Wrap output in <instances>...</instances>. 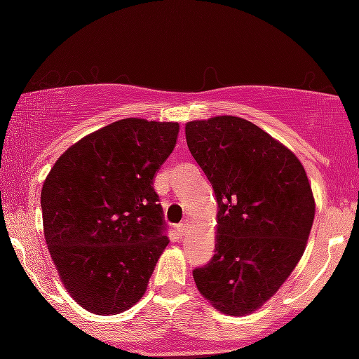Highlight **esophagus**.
<instances>
[{"instance_id":"34e87169","label":"esophagus","mask_w":359,"mask_h":359,"mask_svg":"<svg viewBox=\"0 0 359 359\" xmlns=\"http://www.w3.org/2000/svg\"><path fill=\"white\" fill-rule=\"evenodd\" d=\"M189 229V221H184L180 222L179 226H177V231H179V234H185V231Z\"/></svg>"}]
</instances>
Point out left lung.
Returning <instances> with one entry per match:
<instances>
[{
    "mask_svg": "<svg viewBox=\"0 0 359 359\" xmlns=\"http://www.w3.org/2000/svg\"><path fill=\"white\" fill-rule=\"evenodd\" d=\"M185 140L217 201L214 257L192 270L222 314L257 311L306 250L316 204L302 163L266 131L236 116L191 121Z\"/></svg>",
    "mask_w": 359,
    "mask_h": 359,
    "instance_id": "obj_1",
    "label": "left lung"
}]
</instances>
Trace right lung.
I'll return each instance as SVG.
<instances>
[{"instance_id": "1", "label": "right lung", "mask_w": 359, "mask_h": 359, "mask_svg": "<svg viewBox=\"0 0 359 359\" xmlns=\"http://www.w3.org/2000/svg\"><path fill=\"white\" fill-rule=\"evenodd\" d=\"M179 123L126 118L60 155L43 182V233L71 297L94 314H119L145 294L168 245L154 177Z\"/></svg>"}]
</instances>
